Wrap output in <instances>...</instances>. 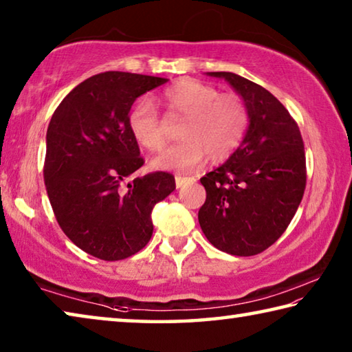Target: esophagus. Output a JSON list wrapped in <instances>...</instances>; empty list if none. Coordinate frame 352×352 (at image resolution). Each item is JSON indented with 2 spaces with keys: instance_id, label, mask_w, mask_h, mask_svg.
Wrapping results in <instances>:
<instances>
[{
  "instance_id": "obj_1",
  "label": "esophagus",
  "mask_w": 352,
  "mask_h": 352,
  "mask_svg": "<svg viewBox=\"0 0 352 352\" xmlns=\"http://www.w3.org/2000/svg\"><path fill=\"white\" fill-rule=\"evenodd\" d=\"M195 182V178L194 177H184V175H175V186L177 188H183V186H186V184H189V183H194Z\"/></svg>"
}]
</instances>
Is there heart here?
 <instances>
[{
	"mask_svg": "<svg viewBox=\"0 0 352 352\" xmlns=\"http://www.w3.org/2000/svg\"><path fill=\"white\" fill-rule=\"evenodd\" d=\"M162 100L172 116L182 118L178 141L152 162L155 169H189L205 155L212 163L230 158L250 127V109L245 99L234 93H220L216 87L195 79H180L166 88ZM129 127L138 144L147 151H160L168 135L155 107L142 100L129 116Z\"/></svg>",
	"mask_w": 352,
	"mask_h": 352,
	"instance_id": "b5f03b06",
	"label": "heart"
}]
</instances>
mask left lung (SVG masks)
Here are the masks:
<instances>
[{"mask_svg": "<svg viewBox=\"0 0 352 352\" xmlns=\"http://www.w3.org/2000/svg\"><path fill=\"white\" fill-rule=\"evenodd\" d=\"M222 77L250 109V127L239 148L200 178L206 200L199 210L201 231L214 247L254 256L287 228L306 189V153L287 109L264 87L234 73Z\"/></svg>", "mask_w": 352, "mask_h": 352, "instance_id": "8db88e82", "label": "left lung"}]
</instances>
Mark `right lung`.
<instances>
[{"mask_svg":"<svg viewBox=\"0 0 352 352\" xmlns=\"http://www.w3.org/2000/svg\"><path fill=\"white\" fill-rule=\"evenodd\" d=\"M168 79L107 71L79 83L51 118L43 177L58 225L69 241L102 261L147 245L153 206L175 189L169 172L122 182L144 160L129 127L136 98Z\"/></svg>","mask_w":352,"mask_h":352,"instance_id":"1","label":"right lung"}]
</instances>
